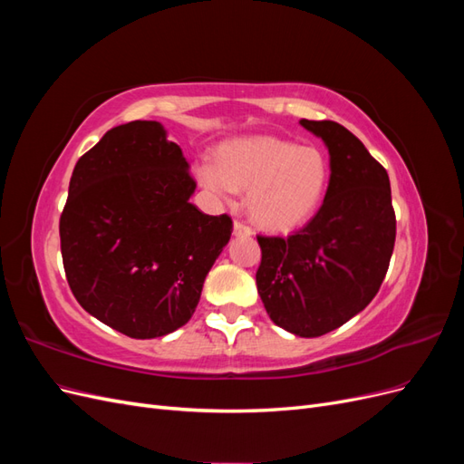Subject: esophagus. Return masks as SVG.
<instances>
[{
    "label": "esophagus",
    "mask_w": 464,
    "mask_h": 464,
    "mask_svg": "<svg viewBox=\"0 0 464 464\" xmlns=\"http://www.w3.org/2000/svg\"><path fill=\"white\" fill-rule=\"evenodd\" d=\"M234 234H236V236H251L254 232H251V228L247 227L246 222L236 220V222H234Z\"/></svg>",
    "instance_id": "1"
}]
</instances>
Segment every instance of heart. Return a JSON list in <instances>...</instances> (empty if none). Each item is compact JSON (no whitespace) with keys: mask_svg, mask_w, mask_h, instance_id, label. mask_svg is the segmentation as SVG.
Wrapping results in <instances>:
<instances>
[{"mask_svg":"<svg viewBox=\"0 0 464 464\" xmlns=\"http://www.w3.org/2000/svg\"><path fill=\"white\" fill-rule=\"evenodd\" d=\"M201 186L220 198L247 189V215L257 227L290 232L310 220L325 199L331 162L314 145L278 137H244L220 145L217 160L198 166Z\"/></svg>","mask_w":464,"mask_h":464,"instance_id":"b5f03b06","label":"heart"}]
</instances>
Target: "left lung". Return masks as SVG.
Wrapping results in <instances>:
<instances>
[{
	"label": "left lung",
	"instance_id": "obj_1",
	"mask_svg": "<svg viewBox=\"0 0 464 464\" xmlns=\"http://www.w3.org/2000/svg\"><path fill=\"white\" fill-rule=\"evenodd\" d=\"M325 141L331 184L314 218L283 236H257V292L269 317L298 336L344 325L382 286L397 218L385 168L336 121H300Z\"/></svg>",
	"mask_w": 464,
	"mask_h": 464
}]
</instances>
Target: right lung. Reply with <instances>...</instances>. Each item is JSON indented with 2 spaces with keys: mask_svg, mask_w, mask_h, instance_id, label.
Here are the masks:
<instances>
[{
  "mask_svg": "<svg viewBox=\"0 0 464 464\" xmlns=\"http://www.w3.org/2000/svg\"><path fill=\"white\" fill-rule=\"evenodd\" d=\"M159 121L110 130L77 160L60 217L62 259L77 302L131 339L186 325L232 218L189 203L195 179Z\"/></svg>",
  "mask_w": 464,
  "mask_h": 464,
  "instance_id": "add662e5",
  "label": "right lung"
}]
</instances>
